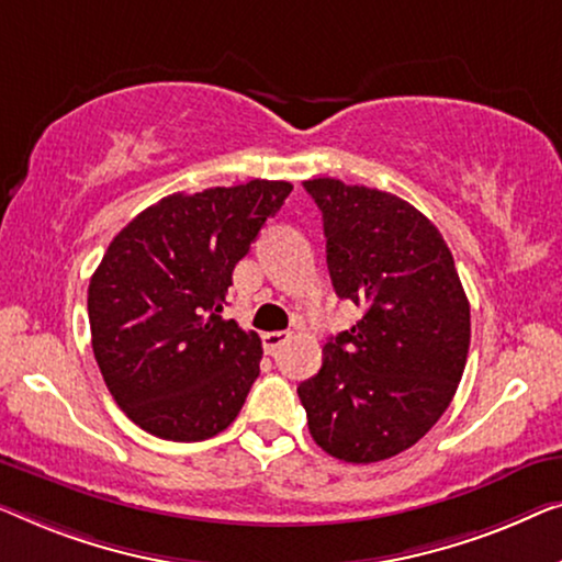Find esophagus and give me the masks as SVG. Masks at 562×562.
Masks as SVG:
<instances>
[{"label": "esophagus", "instance_id": "esophagus-1", "mask_svg": "<svg viewBox=\"0 0 562 562\" xmlns=\"http://www.w3.org/2000/svg\"><path fill=\"white\" fill-rule=\"evenodd\" d=\"M288 338H290V330H267V334H262L265 351L274 353L284 341H288Z\"/></svg>", "mask_w": 562, "mask_h": 562}]
</instances>
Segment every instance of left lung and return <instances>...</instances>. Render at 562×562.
<instances>
[{"label": "left lung", "mask_w": 562, "mask_h": 562, "mask_svg": "<svg viewBox=\"0 0 562 562\" xmlns=\"http://www.w3.org/2000/svg\"><path fill=\"white\" fill-rule=\"evenodd\" d=\"M303 186L323 213L336 295L363 315L323 346L321 371L297 394L328 456L376 463L415 446L448 409L469 357V297L448 244L415 205L336 178Z\"/></svg>", "instance_id": "left-lung-1"}]
</instances>
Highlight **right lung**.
<instances>
[{
	"label": "right lung",
	"mask_w": 562,
	"mask_h": 562,
	"mask_svg": "<svg viewBox=\"0 0 562 562\" xmlns=\"http://www.w3.org/2000/svg\"><path fill=\"white\" fill-rule=\"evenodd\" d=\"M292 191L284 180L172 193L134 216L93 272L101 376L126 417L162 440L218 436L259 376L262 341L224 321L232 272Z\"/></svg>",
	"instance_id": "1"
}]
</instances>
